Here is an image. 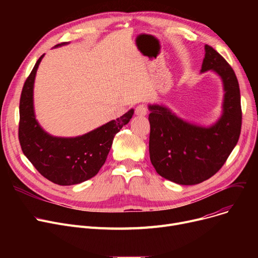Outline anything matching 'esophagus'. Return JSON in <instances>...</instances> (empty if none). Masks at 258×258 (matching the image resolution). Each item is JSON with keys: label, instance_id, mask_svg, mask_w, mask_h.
<instances>
[{"label": "esophagus", "instance_id": "obj_1", "mask_svg": "<svg viewBox=\"0 0 258 258\" xmlns=\"http://www.w3.org/2000/svg\"><path fill=\"white\" fill-rule=\"evenodd\" d=\"M135 113L138 116H145L147 114V107L144 104H139L135 110Z\"/></svg>", "mask_w": 258, "mask_h": 258}]
</instances>
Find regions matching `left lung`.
Instances as JSON below:
<instances>
[{"label":"left lung","mask_w":258,"mask_h":258,"mask_svg":"<svg viewBox=\"0 0 258 258\" xmlns=\"http://www.w3.org/2000/svg\"><path fill=\"white\" fill-rule=\"evenodd\" d=\"M212 70L224 86L223 114L203 127L182 120L162 105H150V157L156 171L180 185L204 182L218 172L235 147L241 128L240 92L236 75L226 59L205 45L201 72Z\"/></svg>","instance_id":"obj_1"}]
</instances>
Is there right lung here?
<instances>
[{"instance_id":"add662e5","label":"right lung","mask_w":258,"mask_h":258,"mask_svg":"<svg viewBox=\"0 0 258 258\" xmlns=\"http://www.w3.org/2000/svg\"><path fill=\"white\" fill-rule=\"evenodd\" d=\"M67 43L58 44L56 47ZM40 56L27 77L20 99L19 140L24 155L36 170L57 185L85 182L104 164L115 135L128 123L134 110L75 138L53 137L39 126L33 110V85Z\"/></svg>"}]
</instances>
